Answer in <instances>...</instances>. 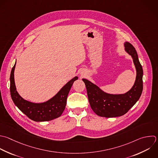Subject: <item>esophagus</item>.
Returning a JSON list of instances; mask_svg holds the SVG:
<instances>
[{"label": "esophagus", "instance_id": "obj_1", "mask_svg": "<svg viewBox=\"0 0 158 158\" xmlns=\"http://www.w3.org/2000/svg\"><path fill=\"white\" fill-rule=\"evenodd\" d=\"M81 76H83L84 75V73H81Z\"/></svg>", "mask_w": 158, "mask_h": 158}]
</instances>
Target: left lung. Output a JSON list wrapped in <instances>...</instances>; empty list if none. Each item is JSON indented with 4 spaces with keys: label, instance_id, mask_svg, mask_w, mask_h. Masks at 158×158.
Masks as SVG:
<instances>
[{
    "label": "left lung",
    "instance_id": "1",
    "mask_svg": "<svg viewBox=\"0 0 158 158\" xmlns=\"http://www.w3.org/2000/svg\"><path fill=\"white\" fill-rule=\"evenodd\" d=\"M125 51L131 56L136 68V76L132 88L126 93L109 94L90 81L83 78L92 110L104 117H119L126 114L138 101L143 91V69L135 48L128 42L124 43Z\"/></svg>",
    "mask_w": 158,
    "mask_h": 158
}]
</instances>
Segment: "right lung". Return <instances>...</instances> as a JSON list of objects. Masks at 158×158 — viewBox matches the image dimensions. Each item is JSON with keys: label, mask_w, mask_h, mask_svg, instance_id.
Returning a JSON list of instances; mask_svg holds the SVG:
<instances>
[{"label": "right lung", "mask_w": 158, "mask_h": 158, "mask_svg": "<svg viewBox=\"0 0 158 158\" xmlns=\"http://www.w3.org/2000/svg\"><path fill=\"white\" fill-rule=\"evenodd\" d=\"M15 65L16 62L12 69L10 77V94L15 106L28 118L35 122L49 121L60 117L65 110L70 88L73 82L78 80V77L70 80L49 100L42 103H34L25 100L17 91L14 80Z\"/></svg>", "instance_id": "obj_1"}]
</instances>
